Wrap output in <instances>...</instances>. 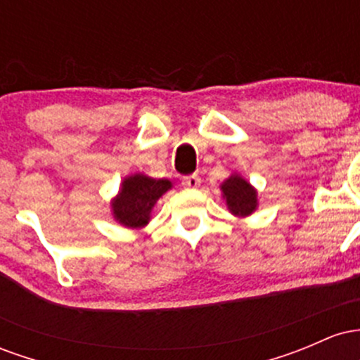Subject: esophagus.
<instances>
[{
	"instance_id": "1",
	"label": "esophagus",
	"mask_w": 360,
	"mask_h": 360,
	"mask_svg": "<svg viewBox=\"0 0 360 360\" xmlns=\"http://www.w3.org/2000/svg\"><path fill=\"white\" fill-rule=\"evenodd\" d=\"M181 184L184 186V188H189V189H196L201 186V177L198 174H191V176H184L183 181H181Z\"/></svg>"
}]
</instances>
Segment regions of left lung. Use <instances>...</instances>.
I'll use <instances>...</instances> for the list:
<instances>
[{
    "instance_id": "left-lung-1",
    "label": "left lung",
    "mask_w": 360,
    "mask_h": 360,
    "mask_svg": "<svg viewBox=\"0 0 360 360\" xmlns=\"http://www.w3.org/2000/svg\"><path fill=\"white\" fill-rule=\"evenodd\" d=\"M223 200L235 217H249L257 208V191L242 176L233 174L220 186Z\"/></svg>"
}]
</instances>
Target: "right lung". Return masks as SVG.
<instances>
[{"label": "right lung", "instance_id": "1", "mask_svg": "<svg viewBox=\"0 0 360 360\" xmlns=\"http://www.w3.org/2000/svg\"><path fill=\"white\" fill-rule=\"evenodd\" d=\"M171 188L169 179H152L143 174L125 177L117 198L111 201L113 218L128 229H142L150 220L157 200Z\"/></svg>", "mask_w": 360, "mask_h": 360}]
</instances>
